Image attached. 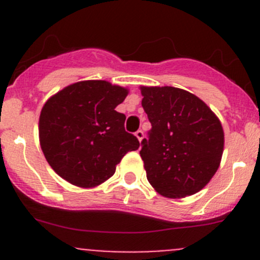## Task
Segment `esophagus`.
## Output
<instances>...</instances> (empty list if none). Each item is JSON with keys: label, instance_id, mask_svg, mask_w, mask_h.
Here are the masks:
<instances>
[{"label": "esophagus", "instance_id": "1", "mask_svg": "<svg viewBox=\"0 0 260 260\" xmlns=\"http://www.w3.org/2000/svg\"><path fill=\"white\" fill-rule=\"evenodd\" d=\"M135 136L138 138V141H140V142H141V141L143 140V131H141V129L137 131V132L135 133Z\"/></svg>", "mask_w": 260, "mask_h": 260}]
</instances>
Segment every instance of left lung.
I'll return each instance as SVG.
<instances>
[{"label":"left lung","mask_w":260,"mask_h":260,"mask_svg":"<svg viewBox=\"0 0 260 260\" xmlns=\"http://www.w3.org/2000/svg\"><path fill=\"white\" fill-rule=\"evenodd\" d=\"M151 122L141 142L147 180L165 198L180 199L205 187L224 151L219 118L196 95L174 86H141Z\"/></svg>","instance_id":"obj_1"}]
</instances>
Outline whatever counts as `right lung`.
Masks as SVG:
<instances>
[{"mask_svg": "<svg viewBox=\"0 0 260 260\" xmlns=\"http://www.w3.org/2000/svg\"><path fill=\"white\" fill-rule=\"evenodd\" d=\"M128 89L106 80L65 86L44 104L39 138L51 169L78 187H95L115 172L127 152L140 147L125 132V115L115 111Z\"/></svg>", "mask_w": 260, "mask_h": 260, "instance_id": "right-lung-1", "label": "right lung"}]
</instances>
